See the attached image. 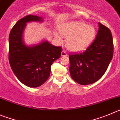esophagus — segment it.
Returning a JSON list of instances; mask_svg holds the SVG:
<instances>
[{
	"mask_svg": "<svg viewBox=\"0 0 120 120\" xmlns=\"http://www.w3.org/2000/svg\"><path fill=\"white\" fill-rule=\"evenodd\" d=\"M68 52L66 51L65 50H63L61 51V56L62 57H66V56H68Z\"/></svg>",
	"mask_w": 120,
	"mask_h": 120,
	"instance_id": "1",
	"label": "esophagus"
}]
</instances>
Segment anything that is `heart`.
<instances>
[{
	"mask_svg": "<svg viewBox=\"0 0 120 120\" xmlns=\"http://www.w3.org/2000/svg\"><path fill=\"white\" fill-rule=\"evenodd\" d=\"M60 32L65 38L68 49L80 51L88 47L96 35V30L92 26L79 21H73L60 27Z\"/></svg>",
	"mask_w": 120,
	"mask_h": 120,
	"instance_id": "b5f03b06",
	"label": "heart"
}]
</instances>
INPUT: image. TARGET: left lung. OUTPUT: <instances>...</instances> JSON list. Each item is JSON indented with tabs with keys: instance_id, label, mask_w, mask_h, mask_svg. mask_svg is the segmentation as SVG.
Instances as JSON below:
<instances>
[{
	"instance_id": "1",
	"label": "left lung",
	"mask_w": 120,
	"mask_h": 120,
	"mask_svg": "<svg viewBox=\"0 0 120 120\" xmlns=\"http://www.w3.org/2000/svg\"><path fill=\"white\" fill-rule=\"evenodd\" d=\"M96 38L86 50L69 56V72L73 80L81 85L96 82L107 70L114 54V43L109 29L99 22Z\"/></svg>"
}]
</instances>
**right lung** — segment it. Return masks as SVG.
Segmentation results:
<instances>
[{"instance_id":"obj_1","label":"right lung","mask_w":120,"mask_h":120,"mask_svg":"<svg viewBox=\"0 0 120 120\" xmlns=\"http://www.w3.org/2000/svg\"><path fill=\"white\" fill-rule=\"evenodd\" d=\"M41 17L28 15L18 20L9 36V61L17 78L29 87H38L49 77L51 66L61 56L62 48L48 41L27 47L24 44L22 36L26 22L42 21Z\"/></svg>"}]
</instances>
